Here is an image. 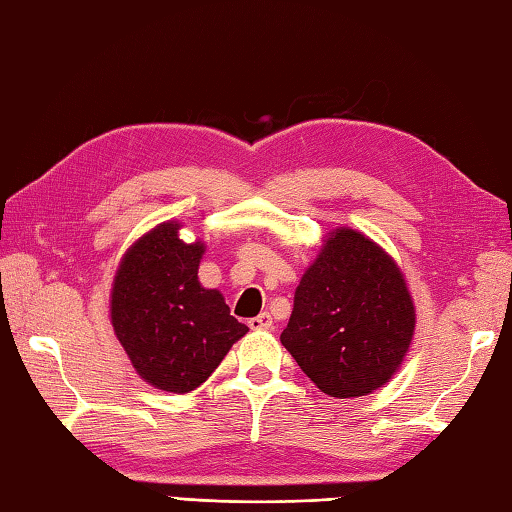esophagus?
<instances>
[{
  "label": "esophagus",
  "instance_id": "34e87169",
  "mask_svg": "<svg viewBox=\"0 0 512 512\" xmlns=\"http://www.w3.org/2000/svg\"><path fill=\"white\" fill-rule=\"evenodd\" d=\"M272 316H269V312H263V314H258V316H254V318H249V327H252V330H269V327H272Z\"/></svg>",
  "mask_w": 512,
  "mask_h": 512
}]
</instances>
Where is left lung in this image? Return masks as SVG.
<instances>
[{"instance_id":"1","label":"left lung","mask_w":512,"mask_h":512,"mask_svg":"<svg viewBox=\"0 0 512 512\" xmlns=\"http://www.w3.org/2000/svg\"><path fill=\"white\" fill-rule=\"evenodd\" d=\"M414 325L417 310L397 260L361 231L339 227L305 269L281 343L318 390L354 399L397 374Z\"/></svg>"}]
</instances>
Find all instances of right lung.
Returning <instances> with one entry per match:
<instances>
[{
	"label": "right lung",
	"mask_w": 512,
	"mask_h": 512,
	"mask_svg": "<svg viewBox=\"0 0 512 512\" xmlns=\"http://www.w3.org/2000/svg\"><path fill=\"white\" fill-rule=\"evenodd\" d=\"M167 220L133 243L115 269L111 325L133 370L158 390L185 394L205 383L249 327L229 314L225 296L198 281L207 245L180 238Z\"/></svg>",
	"instance_id": "1"
}]
</instances>
